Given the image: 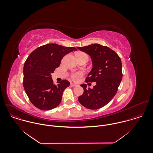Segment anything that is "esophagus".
Returning a JSON list of instances; mask_svg holds the SVG:
<instances>
[{"label": "esophagus", "mask_w": 153, "mask_h": 153, "mask_svg": "<svg viewBox=\"0 0 153 153\" xmlns=\"http://www.w3.org/2000/svg\"><path fill=\"white\" fill-rule=\"evenodd\" d=\"M71 85L73 86V87H77L78 86V85H76L75 84H73V83H71Z\"/></svg>", "instance_id": "esophagus-1"}]
</instances>
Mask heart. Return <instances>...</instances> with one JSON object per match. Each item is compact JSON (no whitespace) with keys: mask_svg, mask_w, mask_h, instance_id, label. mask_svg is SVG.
<instances>
[{"mask_svg":"<svg viewBox=\"0 0 153 153\" xmlns=\"http://www.w3.org/2000/svg\"><path fill=\"white\" fill-rule=\"evenodd\" d=\"M76 57L77 58H80V57H85L87 58H88L87 55L84 53V52H77L76 54ZM82 76V73L81 72H73L71 74V77L73 80H76L77 78H80Z\"/></svg>","mask_w":153,"mask_h":153,"instance_id":"1","label":"heart"}]
</instances>
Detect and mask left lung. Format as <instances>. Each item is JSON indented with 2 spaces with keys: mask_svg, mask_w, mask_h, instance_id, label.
I'll return each instance as SVG.
<instances>
[{
  "mask_svg": "<svg viewBox=\"0 0 153 153\" xmlns=\"http://www.w3.org/2000/svg\"><path fill=\"white\" fill-rule=\"evenodd\" d=\"M77 48L88 54L92 59V68L85 79L86 82H96L92 89L84 84V93L79 102L87 108L97 109L107 105L116 94L121 83L123 73L120 56L105 46L94 44Z\"/></svg>",
  "mask_w": 153,
  "mask_h": 153,
  "instance_id": "left-lung-1",
  "label": "left lung"
}]
</instances>
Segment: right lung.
Returning <instances> with one entry per match:
<instances>
[{
    "instance_id": "add662e5",
    "label": "right lung",
    "mask_w": 153,
    "mask_h": 153,
    "mask_svg": "<svg viewBox=\"0 0 153 153\" xmlns=\"http://www.w3.org/2000/svg\"><path fill=\"white\" fill-rule=\"evenodd\" d=\"M76 50L74 47L49 44L36 48L29 55L23 66V87L35 107L46 111L60 104L63 92L70 83L64 79L55 85L51 74L65 55Z\"/></svg>"
}]
</instances>
